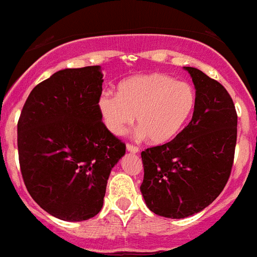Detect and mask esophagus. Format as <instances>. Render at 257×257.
<instances>
[{"label": "esophagus", "instance_id": "esophagus-1", "mask_svg": "<svg viewBox=\"0 0 257 257\" xmlns=\"http://www.w3.org/2000/svg\"><path fill=\"white\" fill-rule=\"evenodd\" d=\"M126 149H127V152H130V153H139V148L133 144H127Z\"/></svg>", "mask_w": 257, "mask_h": 257}]
</instances>
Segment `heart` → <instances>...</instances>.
Returning a JSON list of instances; mask_svg holds the SVG:
<instances>
[{
	"label": "heart",
	"mask_w": 257,
	"mask_h": 257,
	"mask_svg": "<svg viewBox=\"0 0 257 257\" xmlns=\"http://www.w3.org/2000/svg\"><path fill=\"white\" fill-rule=\"evenodd\" d=\"M196 91L187 82L162 73L128 77L117 95L103 92L97 109L106 130L119 136L135 121L138 134L153 144H165L181 133L196 108Z\"/></svg>",
	"instance_id": "b5f03b06"
}]
</instances>
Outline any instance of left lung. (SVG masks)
Here are the masks:
<instances>
[{
    "label": "left lung",
    "instance_id": "obj_1",
    "mask_svg": "<svg viewBox=\"0 0 257 257\" xmlns=\"http://www.w3.org/2000/svg\"><path fill=\"white\" fill-rule=\"evenodd\" d=\"M184 69L196 88L192 121L174 140L142 152L145 203L169 219L192 216L219 197L237 143V112L225 87L197 68Z\"/></svg>",
    "mask_w": 257,
    "mask_h": 257
}]
</instances>
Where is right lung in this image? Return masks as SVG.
Masks as SVG:
<instances>
[{
    "instance_id": "1",
    "label": "right lung",
    "mask_w": 257,
    "mask_h": 257,
    "mask_svg": "<svg viewBox=\"0 0 257 257\" xmlns=\"http://www.w3.org/2000/svg\"><path fill=\"white\" fill-rule=\"evenodd\" d=\"M100 65L67 68L36 86L18 122L23 180L41 208L64 221L100 212L112 169L126 145L97 109Z\"/></svg>"
}]
</instances>
